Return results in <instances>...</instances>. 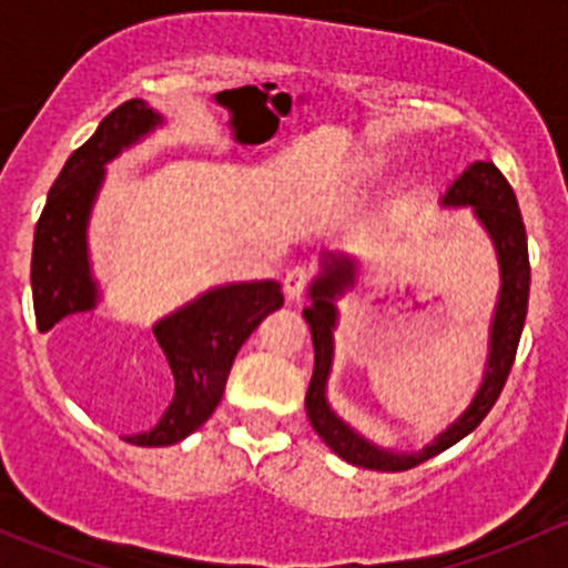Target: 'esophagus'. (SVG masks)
<instances>
[{"mask_svg":"<svg viewBox=\"0 0 568 568\" xmlns=\"http://www.w3.org/2000/svg\"><path fill=\"white\" fill-rule=\"evenodd\" d=\"M307 283H311V268L305 266H291L288 272L283 274V291L288 300H300L305 294Z\"/></svg>","mask_w":568,"mask_h":568,"instance_id":"34e87169","label":"esophagus"}]
</instances>
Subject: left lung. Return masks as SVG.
<instances>
[{"mask_svg":"<svg viewBox=\"0 0 568 568\" xmlns=\"http://www.w3.org/2000/svg\"><path fill=\"white\" fill-rule=\"evenodd\" d=\"M443 205H473V214L489 233L491 244L497 250L500 263V300H497L495 318L489 326V359H486L484 382L478 393L469 400L467 409L450 423L445 432H439L432 443L415 454H395L365 439L354 432L343 417L326 400V382L332 371V354H335V332L337 326V296L352 288L357 277V263L354 257L341 252H326L321 257V272L311 283V305L305 307V318L311 324L313 348H316V365H313V379L305 395V409L311 417V426L316 434L341 456L343 462L354 467L379 469V473H400L417 464L434 459L437 454L448 450L469 432L480 426L495 400L500 398L503 385L511 374L514 357H517L519 337H523L525 316H528V294H530V261H528V236H525V222L519 214L517 194L506 175L491 162H473L464 173L450 183L445 192Z\"/></svg>","mask_w":568,"mask_h":568,"instance_id":"obj_1","label":"left lung"}]
</instances>
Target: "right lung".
Listing matches in <instances>:
<instances>
[{"label": "right lung", "instance_id": "add662e5", "mask_svg": "<svg viewBox=\"0 0 568 568\" xmlns=\"http://www.w3.org/2000/svg\"><path fill=\"white\" fill-rule=\"evenodd\" d=\"M162 114L142 99H131L106 114L95 134L71 153L57 175L32 244V302L40 332L60 321L82 324L101 294L90 272L88 225L93 203L114 156L162 125ZM283 307L274 280L227 283L205 291L153 324L159 346L175 379V395L162 420L129 437L131 445L162 448L197 432L225 393L239 348L268 313Z\"/></svg>", "mask_w": 568, "mask_h": 568}]
</instances>
